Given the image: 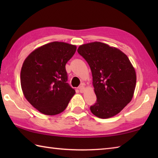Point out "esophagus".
I'll use <instances>...</instances> for the list:
<instances>
[{
    "label": "esophagus",
    "mask_w": 158,
    "mask_h": 158,
    "mask_svg": "<svg viewBox=\"0 0 158 158\" xmlns=\"http://www.w3.org/2000/svg\"><path fill=\"white\" fill-rule=\"evenodd\" d=\"M79 91H80V92L81 93H83L85 92V88L83 85H81L79 88Z\"/></svg>",
    "instance_id": "esophagus-1"
}]
</instances>
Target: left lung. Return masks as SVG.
<instances>
[{"instance_id":"obj_1","label":"left lung","mask_w":158,"mask_h":158,"mask_svg":"<svg viewBox=\"0 0 158 158\" xmlns=\"http://www.w3.org/2000/svg\"><path fill=\"white\" fill-rule=\"evenodd\" d=\"M77 52L91 69L97 97L91 112L101 119L117 115L135 93L136 75L129 58L120 49L97 41L80 45Z\"/></svg>"}]
</instances>
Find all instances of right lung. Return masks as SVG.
Here are the masks:
<instances>
[{
  "instance_id": "1",
  "label": "right lung",
  "mask_w": 158,
  "mask_h": 158,
  "mask_svg": "<svg viewBox=\"0 0 158 158\" xmlns=\"http://www.w3.org/2000/svg\"><path fill=\"white\" fill-rule=\"evenodd\" d=\"M76 45L54 41L35 49L23 61L20 81L31 105L47 115L66 109L75 89L66 83L65 65L76 52Z\"/></svg>"
}]
</instances>
